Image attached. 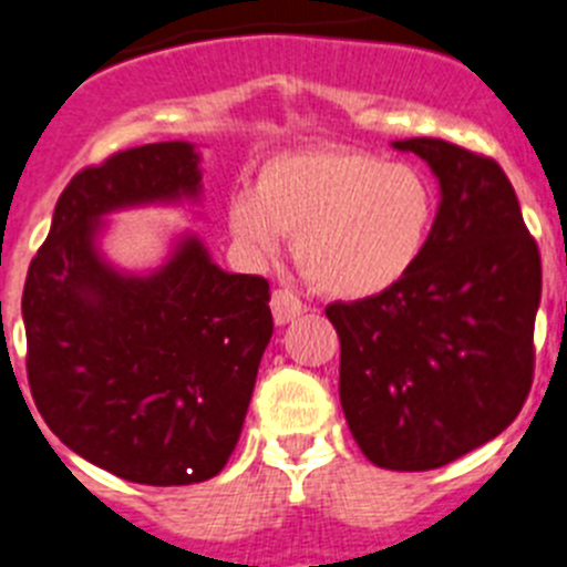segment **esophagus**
Returning a JSON list of instances; mask_svg holds the SVG:
<instances>
[{
	"label": "esophagus",
	"instance_id": "1",
	"mask_svg": "<svg viewBox=\"0 0 567 567\" xmlns=\"http://www.w3.org/2000/svg\"><path fill=\"white\" fill-rule=\"evenodd\" d=\"M271 313H274V321H277V324H288V321H293L296 316L305 313V305L299 302V299H296L290 290L279 288V290H274V296H271Z\"/></svg>",
	"mask_w": 567,
	"mask_h": 567
}]
</instances>
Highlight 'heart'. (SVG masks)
Returning a JSON list of instances; mask_svg holds the SVG:
<instances>
[{
	"mask_svg": "<svg viewBox=\"0 0 567 567\" xmlns=\"http://www.w3.org/2000/svg\"><path fill=\"white\" fill-rule=\"evenodd\" d=\"M228 231L251 259L296 237L299 271L336 299H370L404 282L430 246L437 188L412 163L344 146L277 155L254 192L231 195Z\"/></svg>",
	"mask_w": 567,
	"mask_h": 567,
	"instance_id": "1",
	"label": "heart"
}]
</instances>
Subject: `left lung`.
I'll return each instance as SVG.
<instances>
[{
  "instance_id": "left-lung-1",
  "label": "left lung",
  "mask_w": 567,
  "mask_h": 567,
  "mask_svg": "<svg viewBox=\"0 0 567 567\" xmlns=\"http://www.w3.org/2000/svg\"><path fill=\"white\" fill-rule=\"evenodd\" d=\"M392 146L423 157L441 183L430 246L401 285L324 313L341 341V410L367 461L426 472L523 410L543 265L497 161L441 137Z\"/></svg>"
}]
</instances>
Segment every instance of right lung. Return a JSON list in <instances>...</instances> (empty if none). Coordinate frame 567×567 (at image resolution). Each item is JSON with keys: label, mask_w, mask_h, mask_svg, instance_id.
<instances>
[{"label": "right lung", "mask_w": 567, "mask_h": 567, "mask_svg": "<svg viewBox=\"0 0 567 567\" xmlns=\"http://www.w3.org/2000/svg\"><path fill=\"white\" fill-rule=\"evenodd\" d=\"M197 195L195 144L115 152L61 192L24 279L35 410L75 455L144 486L220 474L274 333L268 279L226 274L197 237L150 277L99 254L104 214Z\"/></svg>", "instance_id": "add662e5"}]
</instances>
